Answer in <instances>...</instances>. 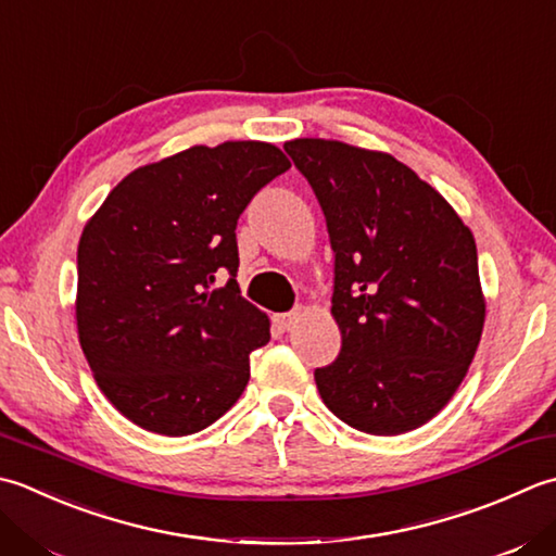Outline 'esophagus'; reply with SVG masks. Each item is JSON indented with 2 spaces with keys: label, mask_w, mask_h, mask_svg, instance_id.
Returning <instances> with one entry per match:
<instances>
[{
  "label": "esophagus",
  "mask_w": 556,
  "mask_h": 556,
  "mask_svg": "<svg viewBox=\"0 0 556 556\" xmlns=\"http://www.w3.org/2000/svg\"><path fill=\"white\" fill-rule=\"evenodd\" d=\"M299 318H301V311H291V313H279V315H275V325L279 330H291L293 325L299 323Z\"/></svg>",
  "instance_id": "obj_1"
}]
</instances>
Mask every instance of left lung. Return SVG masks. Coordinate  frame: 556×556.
Masks as SVG:
<instances>
[{
  "instance_id": "1",
  "label": "left lung",
  "mask_w": 556,
  "mask_h": 556,
  "mask_svg": "<svg viewBox=\"0 0 556 556\" xmlns=\"http://www.w3.org/2000/svg\"><path fill=\"white\" fill-rule=\"evenodd\" d=\"M334 250L332 318L342 352L315 368L334 417L397 437L448 405L484 328L470 228L443 194L386 151L291 139Z\"/></svg>"
}]
</instances>
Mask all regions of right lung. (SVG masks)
<instances>
[{
    "mask_svg": "<svg viewBox=\"0 0 556 556\" xmlns=\"http://www.w3.org/2000/svg\"><path fill=\"white\" fill-rule=\"evenodd\" d=\"M267 141L190 147L119 180L76 250V330L101 393L137 427L188 437L248 386L269 318L238 289L236 224L289 170ZM232 279L214 290L215 271Z\"/></svg>",
    "mask_w": 556,
    "mask_h": 556,
    "instance_id": "obj_1",
    "label": "right lung"
}]
</instances>
